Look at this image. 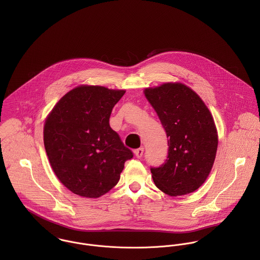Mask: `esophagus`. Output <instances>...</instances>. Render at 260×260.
Segmentation results:
<instances>
[{
    "instance_id": "esophagus-1",
    "label": "esophagus",
    "mask_w": 260,
    "mask_h": 260,
    "mask_svg": "<svg viewBox=\"0 0 260 260\" xmlns=\"http://www.w3.org/2000/svg\"><path fill=\"white\" fill-rule=\"evenodd\" d=\"M143 152H144V148H138L134 151L137 158H141L143 156Z\"/></svg>"
}]
</instances>
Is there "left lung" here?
<instances>
[{
    "label": "left lung",
    "mask_w": 260,
    "mask_h": 260,
    "mask_svg": "<svg viewBox=\"0 0 260 260\" xmlns=\"http://www.w3.org/2000/svg\"><path fill=\"white\" fill-rule=\"evenodd\" d=\"M144 94L157 113L168 138V155L151 167L161 191L181 196L204 183L213 166L218 136L213 117L201 98L181 83L147 88Z\"/></svg>",
    "instance_id": "1"
}]
</instances>
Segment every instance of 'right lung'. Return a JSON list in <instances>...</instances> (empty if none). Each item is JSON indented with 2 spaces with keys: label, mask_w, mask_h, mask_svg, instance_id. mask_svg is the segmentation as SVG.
<instances>
[{
  "label": "right lung",
  "mask_w": 260,
  "mask_h": 260,
  "mask_svg": "<svg viewBox=\"0 0 260 260\" xmlns=\"http://www.w3.org/2000/svg\"><path fill=\"white\" fill-rule=\"evenodd\" d=\"M125 94L82 85L63 96L44 125V145L53 171L75 194L98 198L116 185L133 157L109 124Z\"/></svg>",
  "instance_id": "add662e5"
}]
</instances>
